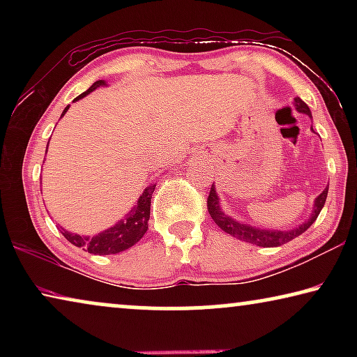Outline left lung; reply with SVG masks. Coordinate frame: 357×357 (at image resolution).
<instances>
[{
  "label": "left lung",
  "instance_id": "1",
  "mask_svg": "<svg viewBox=\"0 0 357 357\" xmlns=\"http://www.w3.org/2000/svg\"><path fill=\"white\" fill-rule=\"evenodd\" d=\"M293 105L296 108V112L304 113L312 119V113L310 108L307 107V104L301 98H294ZM313 130V129H312ZM328 190L329 185H326V189L319 193V195L315 198L313 202V209L312 214L309 215V219L304 220L301 225L294 227L291 229H274V228H259V227H253L250 223L245 222H239L236 219H233L231 215H228L223 213L222 204H220V198L215 192V184H213L208 197V211L213 220L219 225L223 231L231 234L233 238H236L239 241H244V243L249 244H255L259 247H279L289 243L294 238L301 236L302 233L309 228L313 222L317 220V217L321 213V209L326 203V197H328Z\"/></svg>",
  "mask_w": 357,
  "mask_h": 357
}]
</instances>
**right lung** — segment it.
Returning a JSON list of instances; mask_svg holds the SVG:
<instances>
[{
    "label": "right lung",
    "instance_id": "right-lung-1",
    "mask_svg": "<svg viewBox=\"0 0 357 357\" xmlns=\"http://www.w3.org/2000/svg\"><path fill=\"white\" fill-rule=\"evenodd\" d=\"M99 86H107V82L105 80L94 82L93 86H89V89H86V91L82 93L80 96H77L74 102L83 99L84 96L93 93L94 89H98ZM69 107L70 105L64 108L61 116H64L66 112L69 110ZM154 189H155V184H151L149 187H146L142 195L138 197L134 208H132L129 213L123 217V219L118 220L110 228L104 229V231L94 234V236H84V234L72 233L69 229H64L63 227H59V231L63 233V236L68 239L70 244L82 247L83 250L93 253V255H112V253H119V252L128 250L132 245L137 244L138 241L144 236V233H146L148 220L151 214V198H153Z\"/></svg>",
    "mask_w": 357,
    "mask_h": 357
}]
</instances>
